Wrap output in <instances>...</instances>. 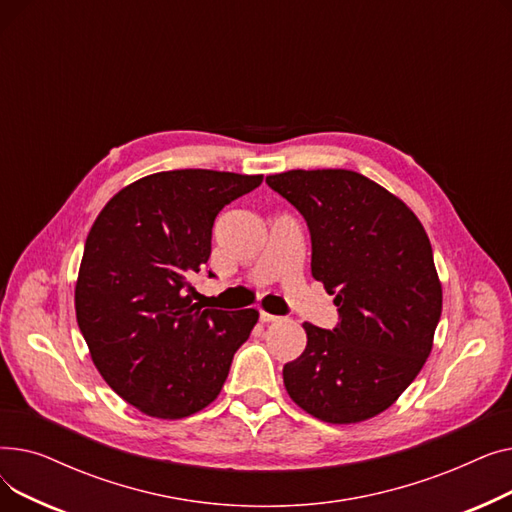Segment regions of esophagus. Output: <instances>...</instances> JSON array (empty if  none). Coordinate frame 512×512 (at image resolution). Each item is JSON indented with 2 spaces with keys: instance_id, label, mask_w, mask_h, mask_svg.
Listing matches in <instances>:
<instances>
[{
  "instance_id": "34e87169",
  "label": "esophagus",
  "mask_w": 512,
  "mask_h": 512,
  "mask_svg": "<svg viewBox=\"0 0 512 512\" xmlns=\"http://www.w3.org/2000/svg\"><path fill=\"white\" fill-rule=\"evenodd\" d=\"M259 319L263 321V324H272V321H280L282 317H280V315H274V313H267V311H261V313H259Z\"/></svg>"
}]
</instances>
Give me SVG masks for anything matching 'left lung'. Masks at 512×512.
Masks as SVG:
<instances>
[{
  "mask_svg": "<svg viewBox=\"0 0 512 512\" xmlns=\"http://www.w3.org/2000/svg\"><path fill=\"white\" fill-rule=\"evenodd\" d=\"M265 182L299 209L311 274L334 294V330L305 321L307 346L284 365L290 398L326 423L380 415L432 353L442 284L417 215L353 170H290Z\"/></svg>",
  "mask_w": 512,
  "mask_h": 512,
  "instance_id": "1",
  "label": "left lung"
}]
</instances>
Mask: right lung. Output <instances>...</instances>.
Returning <instances> with one entry per match:
<instances>
[{"mask_svg": "<svg viewBox=\"0 0 512 512\" xmlns=\"http://www.w3.org/2000/svg\"><path fill=\"white\" fill-rule=\"evenodd\" d=\"M263 176L172 170L145 176L97 215L74 307L101 378L141 413L182 419L218 398L255 309H201L186 278L211 255V228Z\"/></svg>", "mask_w": 512, "mask_h": 512, "instance_id": "1", "label": "right lung"}]
</instances>
